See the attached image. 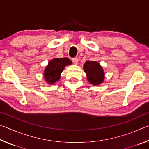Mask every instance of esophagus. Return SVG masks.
<instances>
[{
	"label": "esophagus",
	"instance_id": "1",
	"mask_svg": "<svg viewBox=\"0 0 149 149\" xmlns=\"http://www.w3.org/2000/svg\"><path fill=\"white\" fill-rule=\"evenodd\" d=\"M72 62H73V63H74L75 65H77L78 64V59L76 58H73L72 59Z\"/></svg>",
	"mask_w": 149,
	"mask_h": 149
}]
</instances>
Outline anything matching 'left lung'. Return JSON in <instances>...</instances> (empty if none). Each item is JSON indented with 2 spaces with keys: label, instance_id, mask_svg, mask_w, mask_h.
Here are the masks:
<instances>
[{
  "label": "left lung",
  "instance_id": "left-lung-1",
  "mask_svg": "<svg viewBox=\"0 0 149 149\" xmlns=\"http://www.w3.org/2000/svg\"><path fill=\"white\" fill-rule=\"evenodd\" d=\"M84 70L87 75V79L91 84L99 85L104 82V70L98 62L86 61L84 65Z\"/></svg>",
  "mask_w": 149,
  "mask_h": 149
}]
</instances>
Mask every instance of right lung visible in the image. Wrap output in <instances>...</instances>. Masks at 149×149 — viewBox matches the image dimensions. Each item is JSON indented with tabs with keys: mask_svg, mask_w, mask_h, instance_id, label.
Returning <instances> with one entry per match:
<instances>
[{
	"mask_svg": "<svg viewBox=\"0 0 149 149\" xmlns=\"http://www.w3.org/2000/svg\"><path fill=\"white\" fill-rule=\"evenodd\" d=\"M71 64H72V61L68 58H56L50 60L43 73L45 81L50 85L58 81L60 79V75L65 67Z\"/></svg>",
	"mask_w": 149,
	"mask_h": 149,
	"instance_id": "obj_1",
	"label": "right lung"
}]
</instances>
